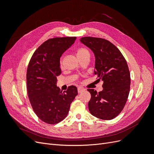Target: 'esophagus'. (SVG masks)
<instances>
[{"instance_id":"obj_1","label":"esophagus","mask_w":154,"mask_h":154,"mask_svg":"<svg viewBox=\"0 0 154 154\" xmlns=\"http://www.w3.org/2000/svg\"><path fill=\"white\" fill-rule=\"evenodd\" d=\"M84 91H85V89H84V88H83L82 87L78 88V92L79 93V94H80V93L84 92Z\"/></svg>"}]
</instances>
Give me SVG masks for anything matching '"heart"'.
Listing matches in <instances>:
<instances>
[{
  "instance_id": "obj_1",
  "label": "heart",
  "mask_w": 154,
  "mask_h": 154,
  "mask_svg": "<svg viewBox=\"0 0 154 154\" xmlns=\"http://www.w3.org/2000/svg\"><path fill=\"white\" fill-rule=\"evenodd\" d=\"M87 55H90L88 51L85 48H79L77 50V56L78 58H81L83 57H85Z\"/></svg>"
}]
</instances>
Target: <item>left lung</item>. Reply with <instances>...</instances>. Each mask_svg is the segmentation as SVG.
<instances>
[{
    "label": "left lung",
    "mask_w": 154,
    "mask_h": 154,
    "mask_svg": "<svg viewBox=\"0 0 154 154\" xmlns=\"http://www.w3.org/2000/svg\"><path fill=\"white\" fill-rule=\"evenodd\" d=\"M80 42L95 57L94 74L103 82V90L88 89L91 98L88 107L95 117L110 120L123 109L130 92V75L127 62L120 51L109 41L101 38L82 37Z\"/></svg>",
    "instance_id": "obj_1"
}]
</instances>
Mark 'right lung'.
<instances>
[{
	"label": "right lung",
	"instance_id": "obj_1",
	"mask_svg": "<svg viewBox=\"0 0 154 154\" xmlns=\"http://www.w3.org/2000/svg\"><path fill=\"white\" fill-rule=\"evenodd\" d=\"M76 37L48 40L32 54L27 70V90L35 113L42 122L57 124L67 117L70 105L78 95L77 87L60 91L57 77L61 74L60 57Z\"/></svg>",
	"mask_w": 154,
	"mask_h": 154
}]
</instances>
